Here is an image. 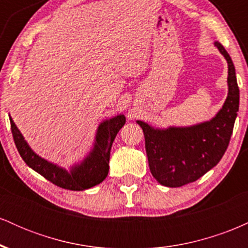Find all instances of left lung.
<instances>
[{
  "instance_id": "1",
  "label": "left lung",
  "mask_w": 248,
  "mask_h": 248,
  "mask_svg": "<svg viewBox=\"0 0 248 248\" xmlns=\"http://www.w3.org/2000/svg\"><path fill=\"white\" fill-rule=\"evenodd\" d=\"M215 45L229 66V93L215 118L190 127L164 129L136 121L144 134L150 172L164 186L178 187L197 181L217 166L229 147L239 110V87L231 57L220 43Z\"/></svg>"
}]
</instances>
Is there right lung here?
<instances>
[{"mask_svg":"<svg viewBox=\"0 0 248 248\" xmlns=\"http://www.w3.org/2000/svg\"><path fill=\"white\" fill-rule=\"evenodd\" d=\"M9 119L16 148L27 166L55 186L73 191L90 189L96 184H100L107 177L109 170L110 148L116 134L126 122V116L124 114L102 121L96 129L94 144L90 154L81 162L71 167L70 170H66L37 155L24 140L11 116Z\"/></svg>","mask_w":248,"mask_h":248,"instance_id":"right-lung-1","label":"right lung"}]
</instances>
